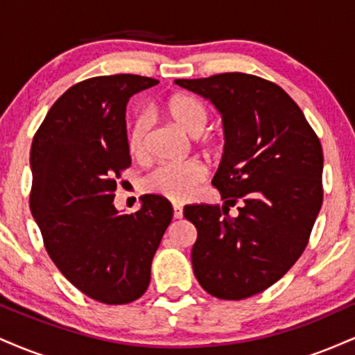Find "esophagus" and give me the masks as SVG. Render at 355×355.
Masks as SVG:
<instances>
[{
	"label": "esophagus",
	"instance_id": "1",
	"mask_svg": "<svg viewBox=\"0 0 355 355\" xmlns=\"http://www.w3.org/2000/svg\"><path fill=\"white\" fill-rule=\"evenodd\" d=\"M173 217L175 218H182L183 217V207L182 205H177V203H175V205H173Z\"/></svg>",
	"mask_w": 355,
	"mask_h": 355
}]
</instances>
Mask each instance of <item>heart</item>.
<instances>
[{
	"label": "heart",
	"instance_id": "b5f03b06",
	"mask_svg": "<svg viewBox=\"0 0 355 355\" xmlns=\"http://www.w3.org/2000/svg\"><path fill=\"white\" fill-rule=\"evenodd\" d=\"M164 110L166 116L190 137L200 135L210 120V113L205 105L189 93H175L165 101ZM146 133L148 121L144 116H138L126 138L128 153L133 158H141L145 155ZM205 146L210 153H215L217 140L210 138L205 141ZM205 175L207 168L200 160H190L180 165H160L146 175L141 187L146 193L160 195L172 202H183L190 198L195 189L205 180Z\"/></svg>",
	"mask_w": 355,
	"mask_h": 355
}]
</instances>
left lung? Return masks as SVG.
Here are the masks:
<instances>
[{
    "label": "left lung",
    "mask_w": 355,
    "mask_h": 355,
    "mask_svg": "<svg viewBox=\"0 0 355 355\" xmlns=\"http://www.w3.org/2000/svg\"><path fill=\"white\" fill-rule=\"evenodd\" d=\"M175 83L209 98L225 128V152L211 180L225 205L183 209L197 229L193 274L217 299L260 294L287 274L311 239L324 200L319 137L274 81L234 71Z\"/></svg>",
    "instance_id": "1"
}]
</instances>
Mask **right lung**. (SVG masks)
Wrapping results in <instances>:
<instances>
[{
  "label": "right lung",
  "instance_id": "obj_1",
  "mask_svg": "<svg viewBox=\"0 0 355 355\" xmlns=\"http://www.w3.org/2000/svg\"><path fill=\"white\" fill-rule=\"evenodd\" d=\"M140 75L93 76L53 103L31 144L30 209L43 245L70 282L101 304L140 299L172 203L145 195L141 209L118 214V178L132 165L125 112L130 96L157 85Z\"/></svg>",
  "mask_w": 355,
  "mask_h": 355
}]
</instances>
